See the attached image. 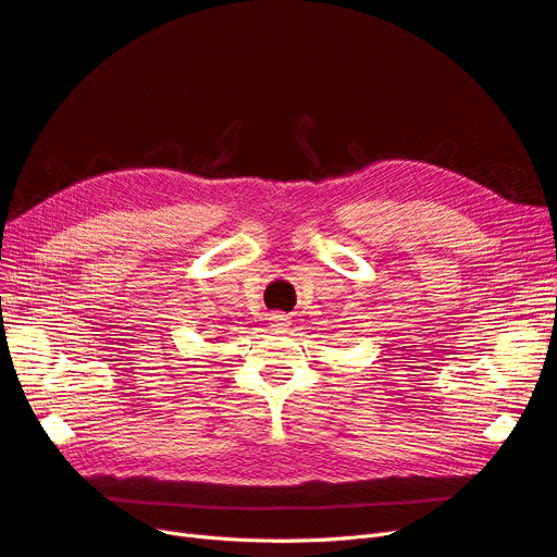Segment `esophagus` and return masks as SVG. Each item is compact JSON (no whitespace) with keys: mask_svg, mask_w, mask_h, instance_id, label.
<instances>
[{"mask_svg":"<svg viewBox=\"0 0 557 557\" xmlns=\"http://www.w3.org/2000/svg\"><path fill=\"white\" fill-rule=\"evenodd\" d=\"M269 320H272V327L278 330V332H283L285 327H288V323H290V320L285 318L283 313H272V318H269Z\"/></svg>","mask_w":557,"mask_h":557,"instance_id":"obj_1","label":"esophagus"}]
</instances>
